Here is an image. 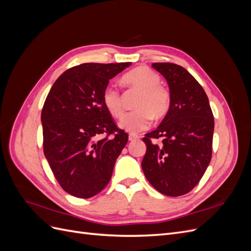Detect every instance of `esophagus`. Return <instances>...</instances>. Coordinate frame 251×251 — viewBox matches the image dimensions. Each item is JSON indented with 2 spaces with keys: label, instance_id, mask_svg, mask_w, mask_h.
<instances>
[{
  "label": "esophagus",
  "instance_id": "esophagus-1",
  "mask_svg": "<svg viewBox=\"0 0 251 251\" xmlns=\"http://www.w3.org/2000/svg\"><path fill=\"white\" fill-rule=\"evenodd\" d=\"M136 139H139V136L137 134H128V140L130 141H134Z\"/></svg>",
  "mask_w": 251,
  "mask_h": 251
}]
</instances>
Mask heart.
<instances>
[{
  "mask_svg": "<svg viewBox=\"0 0 251 251\" xmlns=\"http://www.w3.org/2000/svg\"><path fill=\"white\" fill-rule=\"evenodd\" d=\"M125 85L140 91L135 102L137 110L126 113L119 126L128 132H139L147 128L151 119L162 118L171 107L170 91L161 86L160 76L148 67H137L123 76ZM105 109L114 117H120L124 112L119 90L113 83L105 86L102 92Z\"/></svg>",
  "mask_w": 251,
  "mask_h": 251,
  "instance_id": "1",
  "label": "heart"
}]
</instances>
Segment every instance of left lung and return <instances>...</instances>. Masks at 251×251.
<instances>
[{"label": "left lung", "mask_w": 251, "mask_h": 251, "mask_svg": "<svg viewBox=\"0 0 251 251\" xmlns=\"http://www.w3.org/2000/svg\"><path fill=\"white\" fill-rule=\"evenodd\" d=\"M151 67L169 83L171 107L160 126L142 138L147 153L141 166L158 192L178 197L199 183L210 162L214 115L202 86L183 67L171 63ZM159 138L160 144L155 141Z\"/></svg>", "instance_id": "8db88e82"}]
</instances>
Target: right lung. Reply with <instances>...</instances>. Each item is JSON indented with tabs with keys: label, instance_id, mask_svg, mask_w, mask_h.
<instances>
[{
	"label": "right lung",
	"instance_id": "obj_1",
	"mask_svg": "<svg viewBox=\"0 0 251 251\" xmlns=\"http://www.w3.org/2000/svg\"><path fill=\"white\" fill-rule=\"evenodd\" d=\"M131 63H87L53 83L42 110L44 154L65 192L91 198L110 182L128 135L102 101L109 80Z\"/></svg>",
	"mask_w": 251,
	"mask_h": 251
}]
</instances>
